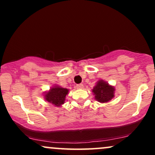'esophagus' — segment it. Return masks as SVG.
<instances>
[{"label":"esophagus","instance_id":"obj_1","mask_svg":"<svg viewBox=\"0 0 155 155\" xmlns=\"http://www.w3.org/2000/svg\"><path fill=\"white\" fill-rule=\"evenodd\" d=\"M76 87L77 89H79V90H81V89L84 88V85L82 84H79L76 85Z\"/></svg>","mask_w":155,"mask_h":155}]
</instances>
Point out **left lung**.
I'll return each instance as SVG.
<instances>
[{
	"label": "left lung",
	"mask_w": 155,
	"mask_h": 155,
	"mask_svg": "<svg viewBox=\"0 0 155 155\" xmlns=\"http://www.w3.org/2000/svg\"><path fill=\"white\" fill-rule=\"evenodd\" d=\"M95 99L100 103H108L114 97L115 87L104 80L101 79L97 81L92 90Z\"/></svg>",
	"instance_id": "obj_1"
}]
</instances>
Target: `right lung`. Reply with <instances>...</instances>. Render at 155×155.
I'll list each match as a JSON object with an SVG mask.
<instances>
[{
    "instance_id": "add662e5",
    "label": "right lung",
    "mask_w": 155,
    "mask_h": 155,
    "mask_svg": "<svg viewBox=\"0 0 155 155\" xmlns=\"http://www.w3.org/2000/svg\"><path fill=\"white\" fill-rule=\"evenodd\" d=\"M68 89L54 84L49 89V90L44 92V97L45 101L50 104L60 107L65 104L66 95L68 94Z\"/></svg>"
}]
</instances>
